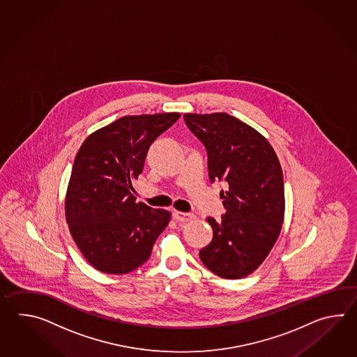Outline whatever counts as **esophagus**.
I'll use <instances>...</instances> for the list:
<instances>
[{
	"instance_id": "esophagus-1",
	"label": "esophagus",
	"mask_w": 357,
	"mask_h": 357,
	"mask_svg": "<svg viewBox=\"0 0 357 357\" xmlns=\"http://www.w3.org/2000/svg\"><path fill=\"white\" fill-rule=\"evenodd\" d=\"M195 215L192 213L175 212L174 213V218L177 222H189L192 220Z\"/></svg>"
}]
</instances>
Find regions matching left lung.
<instances>
[{
    "label": "left lung",
    "mask_w": 357,
    "mask_h": 357,
    "mask_svg": "<svg viewBox=\"0 0 357 357\" xmlns=\"http://www.w3.org/2000/svg\"><path fill=\"white\" fill-rule=\"evenodd\" d=\"M190 131L208 153L211 181H225L220 191L226 213L208 217L212 243L200 260L220 278L252 273L272 250L284 217L281 165L266 137L228 114H185Z\"/></svg>",
    "instance_id": "8db88e82"
}]
</instances>
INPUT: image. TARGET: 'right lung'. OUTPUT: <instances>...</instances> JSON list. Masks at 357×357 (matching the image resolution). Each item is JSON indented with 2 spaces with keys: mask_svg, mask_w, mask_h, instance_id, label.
Listing matches in <instances>:
<instances>
[{
  "mask_svg": "<svg viewBox=\"0 0 357 357\" xmlns=\"http://www.w3.org/2000/svg\"><path fill=\"white\" fill-rule=\"evenodd\" d=\"M181 114L125 116L85 139L65 199L68 228L97 271L125 274L144 264L171 213L137 203L132 181L153 142Z\"/></svg>",
  "mask_w": 357,
  "mask_h": 357,
  "instance_id": "obj_1",
  "label": "right lung"
}]
</instances>
